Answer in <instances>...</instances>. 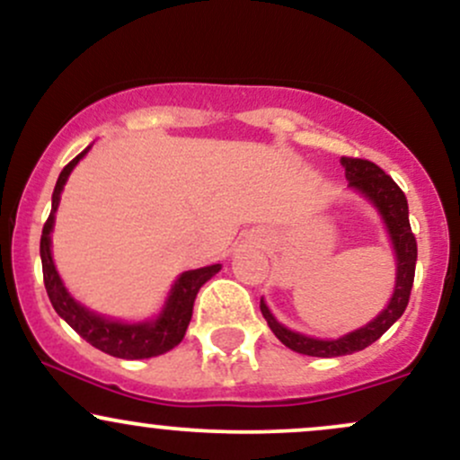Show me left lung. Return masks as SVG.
<instances>
[{
    "instance_id": "1",
    "label": "left lung",
    "mask_w": 460,
    "mask_h": 460,
    "mask_svg": "<svg viewBox=\"0 0 460 460\" xmlns=\"http://www.w3.org/2000/svg\"><path fill=\"white\" fill-rule=\"evenodd\" d=\"M341 166L346 168L348 188H355L357 192H361L378 209L385 226H387L395 251V288L389 305L376 318L361 329L340 337V340H315V337H307L303 332L289 331L288 326H283L274 318L268 305L261 300L260 309L263 318H266L274 335L281 340V344L309 357H344L374 344L404 314L415 279L417 242L409 225V205H406L404 192L374 162L361 160V157H341Z\"/></svg>"
}]
</instances>
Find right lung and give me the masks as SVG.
<instances>
[{
    "label": "right lung",
    "mask_w": 460,
    "mask_h": 460,
    "mask_svg": "<svg viewBox=\"0 0 460 460\" xmlns=\"http://www.w3.org/2000/svg\"><path fill=\"white\" fill-rule=\"evenodd\" d=\"M91 146H86L75 160H71L62 168L60 177H58L54 197H51V214L43 226V235H40V261H43V279L47 296L54 305L56 314L77 332L79 337L88 341V344L99 348L105 355H112L119 358H149L168 352L175 348L186 335V329L192 318L194 298H197L200 285L214 277L220 270V263L214 266L197 268V270H188L179 274V279L172 285L171 294H168L166 305H164L162 314L155 320L146 322H119L108 320L103 315H97L94 311L86 309L79 305L71 294L66 292L65 283H62L60 274L54 266V257H51V231H54L56 209L60 205V194L65 188L68 175L77 162L82 160Z\"/></svg>",
    "instance_id": "add662e5"
}]
</instances>
